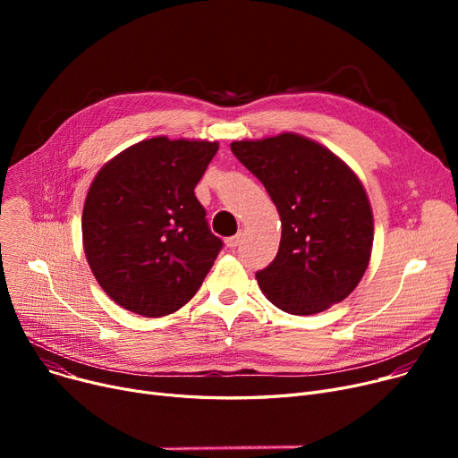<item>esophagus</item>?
<instances>
[{"label":"esophagus","mask_w":458,"mask_h":458,"mask_svg":"<svg viewBox=\"0 0 458 458\" xmlns=\"http://www.w3.org/2000/svg\"><path fill=\"white\" fill-rule=\"evenodd\" d=\"M239 242H242V232L232 235V237H228V239H226V247H228V249H235V247L239 245Z\"/></svg>","instance_id":"esophagus-1"}]
</instances>
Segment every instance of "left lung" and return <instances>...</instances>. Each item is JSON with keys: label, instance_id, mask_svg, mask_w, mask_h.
Instances as JSON below:
<instances>
[{"label": "left lung", "instance_id": "8db88e82", "mask_svg": "<svg viewBox=\"0 0 458 458\" xmlns=\"http://www.w3.org/2000/svg\"><path fill=\"white\" fill-rule=\"evenodd\" d=\"M278 209L282 237L256 275L276 308L311 316L342 302L362 280L373 249V211L352 168L318 140L284 131L230 144Z\"/></svg>", "mask_w": 458, "mask_h": 458}]
</instances>
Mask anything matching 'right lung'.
<instances>
[{
    "label": "right lung",
    "mask_w": 458,
    "mask_h": 458,
    "mask_svg": "<svg viewBox=\"0 0 458 458\" xmlns=\"http://www.w3.org/2000/svg\"><path fill=\"white\" fill-rule=\"evenodd\" d=\"M216 140L144 139L94 176L81 215L83 250L102 290L144 318L187 304L223 242L195 197Z\"/></svg>",
    "instance_id": "obj_1"
}]
</instances>
